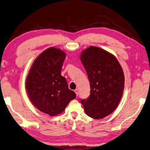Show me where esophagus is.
Segmentation results:
<instances>
[{
  "instance_id": "34e87169",
  "label": "esophagus",
  "mask_w": 150,
  "mask_h": 150,
  "mask_svg": "<svg viewBox=\"0 0 150 150\" xmlns=\"http://www.w3.org/2000/svg\"><path fill=\"white\" fill-rule=\"evenodd\" d=\"M74 92H75L76 95H77V96H78V94H79V90H78V89H75V91H74Z\"/></svg>"
}]
</instances>
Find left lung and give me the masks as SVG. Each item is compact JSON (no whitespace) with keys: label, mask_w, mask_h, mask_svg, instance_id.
Listing matches in <instances>:
<instances>
[{"label":"left lung","mask_w":150,"mask_h":150,"mask_svg":"<svg viewBox=\"0 0 150 150\" xmlns=\"http://www.w3.org/2000/svg\"><path fill=\"white\" fill-rule=\"evenodd\" d=\"M83 63L90 84L88 98L81 99L85 112L101 119L118 107L124 88V75L115 57L97 47L91 46L82 52Z\"/></svg>","instance_id":"obj_1"}]
</instances>
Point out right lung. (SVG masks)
<instances>
[{
  "mask_svg": "<svg viewBox=\"0 0 150 150\" xmlns=\"http://www.w3.org/2000/svg\"><path fill=\"white\" fill-rule=\"evenodd\" d=\"M66 58L64 51L51 47L39 55L26 80L29 98L39 110L50 116L62 112L70 101L76 98L61 75Z\"/></svg>",
  "mask_w": 150,
  "mask_h": 150,
  "instance_id": "obj_1",
  "label": "right lung"
}]
</instances>
